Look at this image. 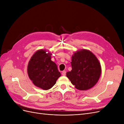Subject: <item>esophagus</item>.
Wrapping results in <instances>:
<instances>
[{"mask_svg": "<svg viewBox=\"0 0 124 124\" xmlns=\"http://www.w3.org/2000/svg\"><path fill=\"white\" fill-rule=\"evenodd\" d=\"M62 75L63 76H66V71H63L62 72Z\"/></svg>", "mask_w": 124, "mask_h": 124, "instance_id": "1", "label": "esophagus"}]
</instances>
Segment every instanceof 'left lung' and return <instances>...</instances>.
Returning a JSON list of instances; mask_svg holds the SVG:
<instances>
[{"mask_svg": "<svg viewBox=\"0 0 124 124\" xmlns=\"http://www.w3.org/2000/svg\"><path fill=\"white\" fill-rule=\"evenodd\" d=\"M71 64L72 70L67 72L66 76L78 89H88L98 82L101 74V66L91 51L82 50L75 53Z\"/></svg>", "mask_w": 124, "mask_h": 124, "instance_id": "8db88e82", "label": "left lung"}]
</instances>
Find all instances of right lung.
Masks as SVG:
<instances>
[{"mask_svg": "<svg viewBox=\"0 0 124 124\" xmlns=\"http://www.w3.org/2000/svg\"><path fill=\"white\" fill-rule=\"evenodd\" d=\"M51 54L41 50L33 55L29 62L28 76L36 86L44 90L52 88L61 74L56 63L51 59Z\"/></svg>", "mask_w": 124, "mask_h": 124, "instance_id": "obj_1", "label": "right lung"}]
</instances>
